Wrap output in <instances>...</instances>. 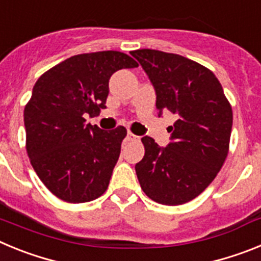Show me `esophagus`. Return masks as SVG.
<instances>
[{
    "instance_id": "34e87169",
    "label": "esophagus",
    "mask_w": 261,
    "mask_h": 261,
    "mask_svg": "<svg viewBox=\"0 0 261 261\" xmlns=\"http://www.w3.org/2000/svg\"><path fill=\"white\" fill-rule=\"evenodd\" d=\"M138 140H140V137H138V136H135V135H133V133H128V135H126V137H125V141L126 142H129V141H138Z\"/></svg>"
}]
</instances>
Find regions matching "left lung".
<instances>
[{
  "label": "left lung",
  "instance_id": "1",
  "mask_svg": "<svg viewBox=\"0 0 261 261\" xmlns=\"http://www.w3.org/2000/svg\"><path fill=\"white\" fill-rule=\"evenodd\" d=\"M150 78L156 110L177 116L171 142L159 147L142 137L145 155L136 174L145 195L163 205H181L204 192L229 154L232 110L213 71L199 62L156 49L130 52Z\"/></svg>",
  "mask_w": 261,
  "mask_h": 261
}]
</instances>
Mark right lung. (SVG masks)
<instances>
[{
	"label": "right lung",
	"mask_w": 261,
	"mask_h": 261,
	"mask_svg": "<svg viewBox=\"0 0 261 261\" xmlns=\"http://www.w3.org/2000/svg\"><path fill=\"white\" fill-rule=\"evenodd\" d=\"M137 66L117 50L82 53L36 81L24 107L26 150L39 179L62 201H93L107 191L126 129L107 132L86 117L106 108L111 75Z\"/></svg>",
	"instance_id": "1"
}]
</instances>
